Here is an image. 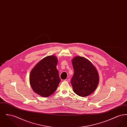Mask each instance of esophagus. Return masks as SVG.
I'll return each instance as SVG.
<instances>
[{"instance_id":"esophagus-1","label":"esophagus","mask_w":127,"mask_h":127,"mask_svg":"<svg viewBox=\"0 0 127 127\" xmlns=\"http://www.w3.org/2000/svg\"><path fill=\"white\" fill-rule=\"evenodd\" d=\"M64 81H66V82H69L70 81V79H65V80H64Z\"/></svg>"}]
</instances>
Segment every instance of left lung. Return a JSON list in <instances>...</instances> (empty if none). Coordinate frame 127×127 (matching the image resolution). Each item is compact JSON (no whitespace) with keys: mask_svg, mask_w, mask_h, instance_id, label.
I'll list each match as a JSON object with an SVG mask.
<instances>
[{"mask_svg":"<svg viewBox=\"0 0 127 127\" xmlns=\"http://www.w3.org/2000/svg\"><path fill=\"white\" fill-rule=\"evenodd\" d=\"M74 70L71 83L74 92L80 97L92 94L99 83V75L96 68L84 57L76 56L72 60Z\"/></svg>","mask_w":127,"mask_h":127,"instance_id":"8db88e82","label":"left lung"}]
</instances>
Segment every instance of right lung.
Masks as SVG:
<instances>
[{"instance_id":"1","label":"right lung","mask_w":127,"mask_h":127,"mask_svg":"<svg viewBox=\"0 0 127 127\" xmlns=\"http://www.w3.org/2000/svg\"><path fill=\"white\" fill-rule=\"evenodd\" d=\"M58 61L54 55L48 56L38 62L31 71L30 86L41 97H48L53 94L61 82L56 67Z\"/></svg>"}]
</instances>
